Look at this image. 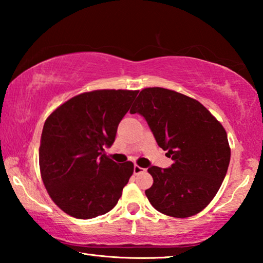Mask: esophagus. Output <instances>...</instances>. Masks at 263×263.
I'll list each match as a JSON object with an SVG mask.
<instances>
[{
  "mask_svg": "<svg viewBox=\"0 0 263 263\" xmlns=\"http://www.w3.org/2000/svg\"><path fill=\"white\" fill-rule=\"evenodd\" d=\"M142 172H145V168H141V167H139V166H136L133 167V173H135L136 175H138V174H140V173H142Z\"/></svg>",
  "mask_w": 263,
  "mask_h": 263,
  "instance_id": "esophagus-1",
  "label": "esophagus"
}]
</instances>
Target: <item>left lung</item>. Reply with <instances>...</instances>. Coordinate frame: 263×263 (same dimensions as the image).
Returning <instances> with one entry per match:
<instances>
[{
  "instance_id": "8db88e82",
  "label": "left lung",
  "mask_w": 263,
  "mask_h": 263,
  "mask_svg": "<svg viewBox=\"0 0 263 263\" xmlns=\"http://www.w3.org/2000/svg\"><path fill=\"white\" fill-rule=\"evenodd\" d=\"M131 114L145 118L158 145L174 162L152 166L153 185L145 191L163 215L185 218L202 211L219 190L231 149L221 124L198 101L164 88H146Z\"/></svg>"
}]
</instances>
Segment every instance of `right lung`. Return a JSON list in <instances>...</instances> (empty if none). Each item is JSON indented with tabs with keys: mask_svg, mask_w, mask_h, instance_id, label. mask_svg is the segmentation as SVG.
Instances as JSON below:
<instances>
[{
	"mask_svg": "<svg viewBox=\"0 0 263 263\" xmlns=\"http://www.w3.org/2000/svg\"><path fill=\"white\" fill-rule=\"evenodd\" d=\"M138 90L84 92L60 105L44 124L39 167L52 201L67 215L90 219L121 198L133 163L105 154Z\"/></svg>",
	"mask_w": 263,
	"mask_h": 263,
	"instance_id": "obj_1",
	"label": "right lung"
}]
</instances>
